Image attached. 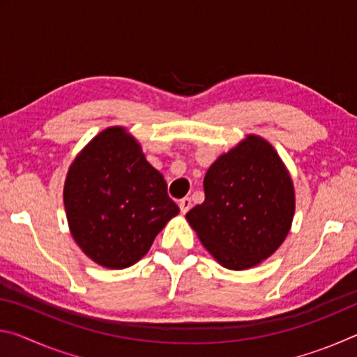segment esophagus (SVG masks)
Masks as SVG:
<instances>
[{"label":"esophagus","mask_w":357,"mask_h":357,"mask_svg":"<svg viewBox=\"0 0 357 357\" xmlns=\"http://www.w3.org/2000/svg\"><path fill=\"white\" fill-rule=\"evenodd\" d=\"M192 208V200L189 197H184L183 200H179V209H181V213L183 214H185L187 211H189Z\"/></svg>","instance_id":"esophagus-1"}]
</instances>
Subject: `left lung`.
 Here are the masks:
<instances>
[{"label":"left lung","instance_id":"left-lung-1","mask_svg":"<svg viewBox=\"0 0 357 357\" xmlns=\"http://www.w3.org/2000/svg\"><path fill=\"white\" fill-rule=\"evenodd\" d=\"M204 202L185 214L223 268L244 271L279 249L293 223L291 174L273 144L247 135L217 157L203 181Z\"/></svg>","mask_w":357,"mask_h":357}]
</instances>
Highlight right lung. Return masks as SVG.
<instances>
[{
    "mask_svg": "<svg viewBox=\"0 0 357 357\" xmlns=\"http://www.w3.org/2000/svg\"><path fill=\"white\" fill-rule=\"evenodd\" d=\"M63 195L72 238L84 255L108 269L135 264L179 214L162 173L121 126L99 132L77 154Z\"/></svg>",
    "mask_w": 357,
    "mask_h": 357,
    "instance_id": "obj_1",
    "label": "right lung"
}]
</instances>
